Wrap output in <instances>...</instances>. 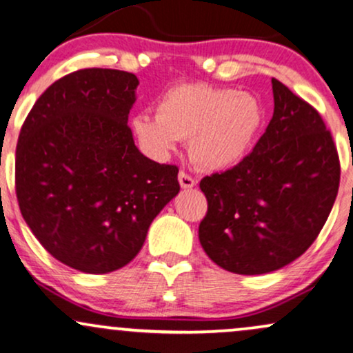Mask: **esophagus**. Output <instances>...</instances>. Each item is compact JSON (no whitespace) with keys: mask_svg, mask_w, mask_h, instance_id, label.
Wrapping results in <instances>:
<instances>
[{"mask_svg":"<svg viewBox=\"0 0 353 353\" xmlns=\"http://www.w3.org/2000/svg\"><path fill=\"white\" fill-rule=\"evenodd\" d=\"M177 179H179V184L182 189H192L195 185V179L194 177H190L188 172H179V177H177Z\"/></svg>","mask_w":353,"mask_h":353,"instance_id":"obj_1","label":"esophagus"}]
</instances>
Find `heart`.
<instances>
[{
    "label": "heart",
    "mask_w": 353,
    "mask_h": 353,
    "mask_svg": "<svg viewBox=\"0 0 353 353\" xmlns=\"http://www.w3.org/2000/svg\"><path fill=\"white\" fill-rule=\"evenodd\" d=\"M263 117L261 101L253 93L181 83L161 95L156 117L134 114L131 130L151 158H169L179 139H189V154L199 168L223 171L248 154Z\"/></svg>",
    "instance_id": "heart-1"
}]
</instances>
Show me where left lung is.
<instances>
[{
	"instance_id": "left-lung-1",
	"label": "left lung",
	"mask_w": 353,
	"mask_h": 353,
	"mask_svg": "<svg viewBox=\"0 0 353 353\" xmlns=\"http://www.w3.org/2000/svg\"><path fill=\"white\" fill-rule=\"evenodd\" d=\"M274 112L254 150L201 181L209 202L199 225L203 252L236 274L271 273L317 239L337 197L339 154L321 114L279 80Z\"/></svg>"
}]
</instances>
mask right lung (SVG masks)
Masks as SVG:
<instances>
[{
	"label": "right lung",
	"mask_w": 353,
	"mask_h": 353,
	"mask_svg": "<svg viewBox=\"0 0 353 353\" xmlns=\"http://www.w3.org/2000/svg\"><path fill=\"white\" fill-rule=\"evenodd\" d=\"M138 85L130 72L77 70L42 93L21 128V214L55 260L83 273L128 265L181 189L176 165L136 148L128 114Z\"/></svg>",
	"instance_id": "1"
}]
</instances>
